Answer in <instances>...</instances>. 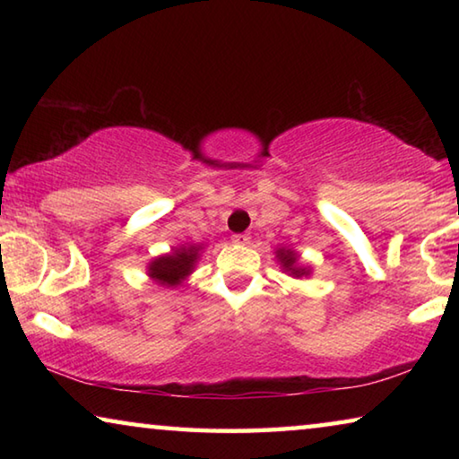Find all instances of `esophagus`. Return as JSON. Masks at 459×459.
I'll list each match as a JSON object with an SVG mask.
<instances>
[{"instance_id": "1", "label": "esophagus", "mask_w": 459, "mask_h": 459, "mask_svg": "<svg viewBox=\"0 0 459 459\" xmlns=\"http://www.w3.org/2000/svg\"><path fill=\"white\" fill-rule=\"evenodd\" d=\"M232 243L248 245V243H251V237H248L247 232H237V235H232Z\"/></svg>"}]
</instances>
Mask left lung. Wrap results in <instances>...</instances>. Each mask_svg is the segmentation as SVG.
<instances>
[{
	"mask_svg": "<svg viewBox=\"0 0 459 459\" xmlns=\"http://www.w3.org/2000/svg\"><path fill=\"white\" fill-rule=\"evenodd\" d=\"M277 257H279V261L283 263V267H285L287 271H291V275L299 277V275H306V273H307L306 269L295 267V261H298V257H295V255H293L291 251H277Z\"/></svg>",
	"mask_w": 459,
	"mask_h": 459,
	"instance_id": "obj_1",
	"label": "left lung"
}]
</instances>
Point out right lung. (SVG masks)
Segmentation results:
<instances>
[{
	"instance_id": "obj_1",
	"label": "right lung",
	"mask_w": 459,
	"mask_h": 459,
	"mask_svg": "<svg viewBox=\"0 0 459 459\" xmlns=\"http://www.w3.org/2000/svg\"><path fill=\"white\" fill-rule=\"evenodd\" d=\"M196 251L198 247H182L176 248L172 255L152 261L150 277L161 285H178L192 271L194 261L198 257Z\"/></svg>"
}]
</instances>
